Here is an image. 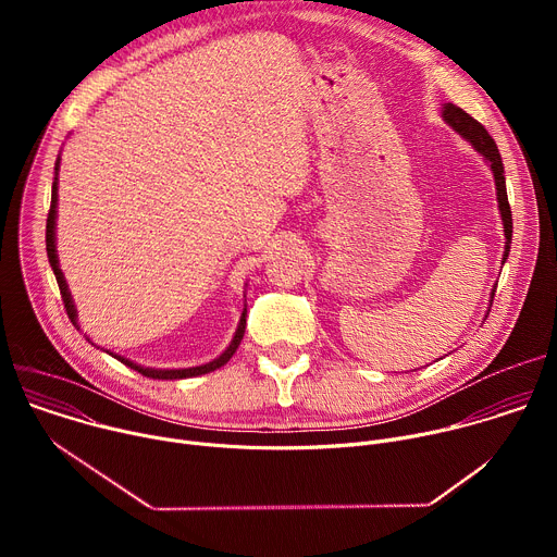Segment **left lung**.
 I'll return each instance as SVG.
<instances>
[{
  "label": "left lung",
  "mask_w": 557,
  "mask_h": 557,
  "mask_svg": "<svg viewBox=\"0 0 557 557\" xmlns=\"http://www.w3.org/2000/svg\"><path fill=\"white\" fill-rule=\"evenodd\" d=\"M443 121L458 132L465 140H469L473 145L475 151H481L485 161L490 163L492 172H494V181H496V196H498V209H500V218H503V228H505V256H503V264L509 258V249H511V233H513V222H511V207L507 200V187H505V168H503V158L498 153L496 140L490 136V132L475 121L473 116H469L465 110H460L454 103H445L443 106ZM496 290H492V299L490 306L494 301Z\"/></svg>",
  "instance_id": "8db88e82"
}]
</instances>
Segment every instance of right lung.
I'll list each match as a JSON object with an SVG mask.
<instances>
[{
  "label": "right lung",
  "mask_w": 557,
  "mask_h": 557,
  "mask_svg": "<svg viewBox=\"0 0 557 557\" xmlns=\"http://www.w3.org/2000/svg\"><path fill=\"white\" fill-rule=\"evenodd\" d=\"M59 161H61V158H57V163H54L52 198H50V211H48V220H46V251H48V260H50L52 273H54L57 284H59V290H61V299H63L65 312H67V317H70V322L78 329V324H76V308H74V301H72L70 290H67L65 277H63V273H61V269H59L57 245H54V226H57V181H59L57 176H59ZM245 329H247V308L243 310L240 324H237V331H235V335H233V339H231L228 348H226L218 359H213V361H209V363H202V366H196V368H181V370H153V368H143V366H138V363H134V361H129V359H125V357H121V355H114V352H110V355H112L114 359H119L121 363H125V366L134 368V370H136V372H140L143 376H149V379H170V381H174V379H189V376L207 374V372H211V370H215V368H222V366L233 357V352L237 350V346H240V342H243V337H245ZM88 342H90V339H88Z\"/></svg>",
  "instance_id": "right-lung-1"
}]
</instances>
